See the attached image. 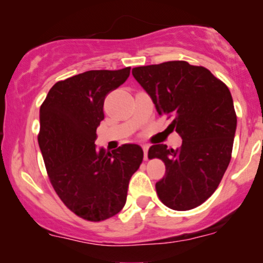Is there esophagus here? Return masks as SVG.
<instances>
[{
	"instance_id": "esophagus-1",
	"label": "esophagus",
	"mask_w": 263,
	"mask_h": 263,
	"mask_svg": "<svg viewBox=\"0 0 263 263\" xmlns=\"http://www.w3.org/2000/svg\"><path fill=\"white\" fill-rule=\"evenodd\" d=\"M142 148H143V155H144V159H147L148 158V144H143V147H142Z\"/></svg>"
}]
</instances>
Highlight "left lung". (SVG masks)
Instances as JSON below:
<instances>
[{
    "label": "left lung",
    "mask_w": 263,
    "mask_h": 263,
    "mask_svg": "<svg viewBox=\"0 0 263 263\" xmlns=\"http://www.w3.org/2000/svg\"><path fill=\"white\" fill-rule=\"evenodd\" d=\"M132 75L183 140L179 148L162 143L148 151L165 164L157 194L173 210L194 209L215 192L230 163L237 125L230 90L206 68L183 60L138 66Z\"/></svg>",
    "instance_id": "8db88e82"
}]
</instances>
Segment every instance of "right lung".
Instances as JSON below:
<instances>
[{"mask_svg":"<svg viewBox=\"0 0 263 263\" xmlns=\"http://www.w3.org/2000/svg\"><path fill=\"white\" fill-rule=\"evenodd\" d=\"M129 70H89L58 81L39 110L38 143L50 183L69 209L90 221L122 210L143 159L138 144L112 152L95 144L105 96L127 80Z\"/></svg>","mask_w":263,"mask_h":263,"instance_id":"add662e5","label":"right lung"}]
</instances>
